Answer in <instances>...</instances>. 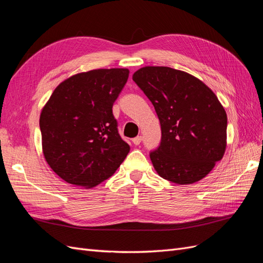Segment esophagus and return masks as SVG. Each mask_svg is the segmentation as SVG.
I'll use <instances>...</instances> for the list:
<instances>
[{"mask_svg":"<svg viewBox=\"0 0 263 263\" xmlns=\"http://www.w3.org/2000/svg\"><path fill=\"white\" fill-rule=\"evenodd\" d=\"M141 140H142V137L141 136H137V137H135L134 139H133V144L134 145H136V146H138L140 142H141Z\"/></svg>","mask_w":263,"mask_h":263,"instance_id":"1","label":"esophagus"}]
</instances>
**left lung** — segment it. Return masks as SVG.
<instances>
[{"label":"left lung","instance_id":"1","mask_svg":"<svg viewBox=\"0 0 263 263\" xmlns=\"http://www.w3.org/2000/svg\"><path fill=\"white\" fill-rule=\"evenodd\" d=\"M133 80L160 121V146L150 153L159 176L181 185L208 176L226 149L227 115L216 95L197 78L169 67H144Z\"/></svg>","mask_w":263,"mask_h":263}]
</instances>
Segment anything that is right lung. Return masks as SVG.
Listing matches in <instances>:
<instances>
[{
  "instance_id": "add662e5",
  "label": "right lung",
  "mask_w": 263,
  "mask_h": 263,
  "mask_svg": "<svg viewBox=\"0 0 263 263\" xmlns=\"http://www.w3.org/2000/svg\"><path fill=\"white\" fill-rule=\"evenodd\" d=\"M128 69H98L70 77L42 110L43 151L54 173L70 184L93 187L112 177L129 153L119 136L113 104Z\"/></svg>"
}]
</instances>
